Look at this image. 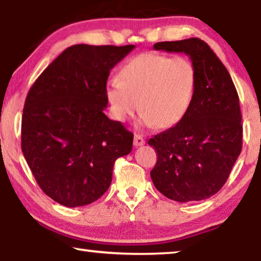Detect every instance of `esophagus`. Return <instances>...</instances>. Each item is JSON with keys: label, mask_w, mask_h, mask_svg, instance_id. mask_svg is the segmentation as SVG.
<instances>
[{"label": "esophagus", "mask_w": 261, "mask_h": 261, "mask_svg": "<svg viewBox=\"0 0 261 261\" xmlns=\"http://www.w3.org/2000/svg\"><path fill=\"white\" fill-rule=\"evenodd\" d=\"M145 143L144 138L141 136V135H135L134 137V145L135 147H141V145H143Z\"/></svg>", "instance_id": "esophagus-1"}]
</instances>
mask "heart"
<instances>
[{
	"instance_id": "1",
	"label": "heart",
	"mask_w": 261,
	"mask_h": 261,
	"mask_svg": "<svg viewBox=\"0 0 261 261\" xmlns=\"http://www.w3.org/2000/svg\"><path fill=\"white\" fill-rule=\"evenodd\" d=\"M196 81V68L189 58L144 52L121 68L119 79L110 80L106 95L117 120H127L140 107L141 126L167 128L185 117Z\"/></svg>"
}]
</instances>
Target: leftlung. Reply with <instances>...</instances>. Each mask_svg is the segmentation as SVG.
<instances>
[{
    "label": "left lung",
    "mask_w": 261,
    "mask_h": 261,
    "mask_svg": "<svg viewBox=\"0 0 261 261\" xmlns=\"http://www.w3.org/2000/svg\"><path fill=\"white\" fill-rule=\"evenodd\" d=\"M154 48L189 56L197 81L185 117L148 141L158 154L151 180L172 200L207 199L227 181L242 149L238 92L227 68L199 38L161 41Z\"/></svg>",
    "instance_id": "left-lung-1"
}]
</instances>
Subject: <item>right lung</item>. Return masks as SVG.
Wrapping results in <instances>:
<instances>
[{"mask_svg": "<svg viewBox=\"0 0 261 261\" xmlns=\"http://www.w3.org/2000/svg\"><path fill=\"white\" fill-rule=\"evenodd\" d=\"M135 48L79 44L65 48L31 87L21 121V149L38 185L68 207L98 200L112 181L114 161L134 135L103 110L110 71Z\"/></svg>", "mask_w": 261, "mask_h": 261, "instance_id": "1", "label": "right lung"}]
</instances>
